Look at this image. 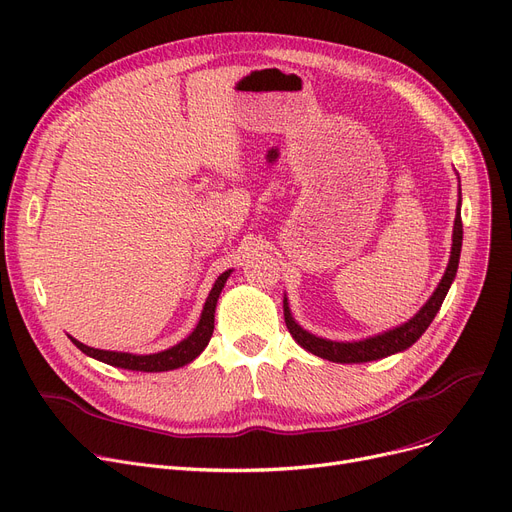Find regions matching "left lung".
I'll return each instance as SVG.
<instances>
[{"label":"left lung","instance_id":"left-lung-1","mask_svg":"<svg viewBox=\"0 0 512 512\" xmlns=\"http://www.w3.org/2000/svg\"><path fill=\"white\" fill-rule=\"evenodd\" d=\"M460 182V177H458ZM460 205H462V196H460V184H458V207H456V219H454V232H452V251H450V261L448 268L443 272L437 288L429 301L422 305L416 314L395 328H389L385 332H379V335L362 339V341H330L322 339L314 332L305 330L291 314V307H288V301L284 297V322L288 332H291L293 339L309 353L318 355L322 360L328 362H337V364H364L372 360H381L387 358V355L406 351L412 347L420 337L422 332L429 328L433 318L437 316V311L446 299L450 286L456 278L458 272V261H460V249H462V219H460Z\"/></svg>","mask_w":512,"mask_h":512}]
</instances>
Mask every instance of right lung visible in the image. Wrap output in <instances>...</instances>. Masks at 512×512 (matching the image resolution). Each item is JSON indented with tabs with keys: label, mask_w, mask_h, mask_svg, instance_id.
<instances>
[{
	"label": "right lung",
	"mask_w": 512,
	"mask_h": 512,
	"mask_svg": "<svg viewBox=\"0 0 512 512\" xmlns=\"http://www.w3.org/2000/svg\"><path fill=\"white\" fill-rule=\"evenodd\" d=\"M230 274H232V270L224 272L215 280L211 293H209V297H207V301L203 305V311H201V318H198V324L194 326V330L190 332L186 339H182L180 343L169 347V349H163L159 353L140 355V353H127V351H110V349L87 347L81 341L73 339L71 335H69V339L85 355H90V358H94L98 362H104L108 366H115V368L133 370V372H167V370L182 368V366L190 364L192 360H196L198 355H201L205 351V347L209 345L211 335H213V328H215L217 299H219L221 291H224L226 280L230 278Z\"/></svg>",
	"instance_id": "1"
}]
</instances>
